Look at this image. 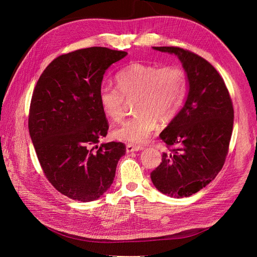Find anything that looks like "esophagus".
Here are the masks:
<instances>
[{
	"label": "esophagus",
	"mask_w": 257,
	"mask_h": 257,
	"mask_svg": "<svg viewBox=\"0 0 257 257\" xmlns=\"http://www.w3.org/2000/svg\"><path fill=\"white\" fill-rule=\"evenodd\" d=\"M144 148L142 146H135L132 144H127L126 145V152L131 153V152H135V151H142Z\"/></svg>",
	"instance_id": "34e87169"
}]
</instances>
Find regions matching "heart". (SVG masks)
Returning a JSON list of instances; mask_svg holds the SVG:
<instances>
[{
    "instance_id": "obj_1",
    "label": "heart",
    "mask_w": 257,
    "mask_h": 257,
    "mask_svg": "<svg viewBox=\"0 0 257 257\" xmlns=\"http://www.w3.org/2000/svg\"><path fill=\"white\" fill-rule=\"evenodd\" d=\"M116 88L102 85L98 91L100 108L107 118L120 121L125 98L134 100L136 115L113 131V136L126 143H145L158 125V121H172L183 106L188 94V78L179 66L160 67L132 63L115 75Z\"/></svg>"
}]
</instances>
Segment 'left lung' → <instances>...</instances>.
<instances>
[{
	"label": "left lung",
	"instance_id": "1",
	"mask_svg": "<svg viewBox=\"0 0 257 257\" xmlns=\"http://www.w3.org/2000/svg\"><path fill=\"white\" fill-rule=\"evenodd\" d=\"M180 60L188 78V95L181 110L160 134L168 147L151 173L161 193L189 197L211 182L222 169L234 125L228 90L216 69L197 54L179 47H153Z\"/></svg>",
	"mask_w": 257,
	"mask_h": 257
}]
</instances>
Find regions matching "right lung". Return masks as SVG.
Instances as JSON below:
<instances>
[{
    "mask_svg": "<svg viewBox=\"0 0 257 257\" xmlns=\"http://www.w3.org/2000/svg\"><path fill=\"white\" fill-rule=\"evenodd\" d=\"M126 54L105 47L62 54L36 83L30 107V136L49 182L71 199L87 203L102 196L125 154L122 143L100 144L99 148L97 143L108 131L98 99L103 77Z\"/></svg>",
    "mask_w": 257,
    "mask_h": 257,
    "instance_id": "obj_1",
    "label": "right lung"
}]
</instances>
